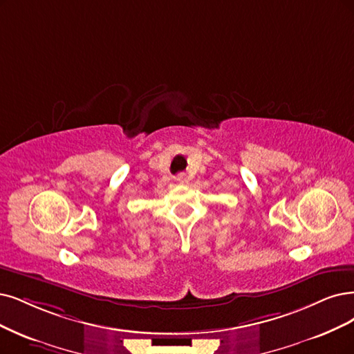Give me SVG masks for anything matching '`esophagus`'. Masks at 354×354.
Segmentation results:
<instances>
[{"label": "esophagus", "mask_w": 354, "mask_h": 354, "mask_svg": "<svg viewBox=\"0 0 354 354\" xmlns=\"http://www.w3.org/2000/svg\"><path fill=\"white\" fill-rule=\"evenodd\" d=\"M175 179H176L178 184H185V182H187V176L185 175H178Z\"/></svg>", "instance_id": "esophagus-1"}]
</instances>
